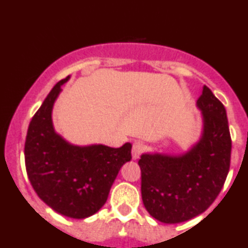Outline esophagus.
<instances>
[{"label":"esophagus","instance_id":"esophagus-1","mask_svg":"<svg viewBox=\"0 0 248 248\" xmlns=\"http://www.w3.org/2000/svg\"><path fill=\"white\" fill-rule=\"evenodd\" d=\"M144 144L140 141H135L134 144H133V147H132V157L133 159H138L141 155V153L144 152Z\"/></svg>","mask_w":248,"mask_h":248}]
</instances>
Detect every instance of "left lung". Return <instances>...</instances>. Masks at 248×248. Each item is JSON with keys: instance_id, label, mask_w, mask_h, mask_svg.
<instances>
[{"instance_id": "obj_1", "label": "left lung", "mask_w": 248, "mask_h": 248, "mask_svg": "<svg viewBox=\"0 0 248 248\" xmlns=\"http://www.w3.org/2000/svg\"><path fill=\"white\" fill-rule=\"evenodd\" d=\"M196 106L203 120L196 144L178 155L144 153L138 163L142 202L160 222H184L205 212L227 178L232 140L225 107L205 85Z\"/></svg>"}]
</instances>
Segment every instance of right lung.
Returning a JSON list of instances; mask_svg holds the SVG:
<instances>
[{"label": "right lung", "mask_w": 248, "mask_h": 248, "mask_svg": "<svg viewBox=\"0 0 248 248\" xmlns=\"http://www.w3.org/2000/svg\"><path fill=\"white\" fill-rule=\"evenodd\" d=\"M69 78L54 85L32 117L25 164L33 189L49 208L67 217L85 218L106 203L120 169L132 159V144L77 146L54 131L52 109Z\"/></svg>", "instance_id": "right-lung-1"}]
</instances>
